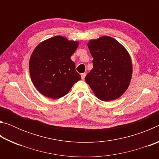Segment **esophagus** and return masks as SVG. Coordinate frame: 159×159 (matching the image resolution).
I'll list each match as a JSON object with an SVG mask.
<instances>
[{"mask_svg": "<svg viewBox=\"0 0 159 159\" xmlns=\"http://www.w3.org/2000/svg\"><path fill=\"white\" fill-rule=\"evenodd\" d=\"M80 76H81L82 79L83 80V79H85V76H86V74H85V73H83V74H80Z\"/></svg>", "mask_w": 159, "mask_h": 159, "instance_id": "1", "label": "esophagus"}]
</instances>
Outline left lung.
<instances>
[{"mask_svg": "<svg viewBox=\"0 0 159 159\" xmlns=\"http://www.w3.org/2000/svg\"><path fill=\"white\" fill-rule=\"evenodd\" d=\"M93 68L85 78L98 99L115 100L127 90L133 64L127 50L112 37L104 36L88 43Z\"/></svg>", "mask_w": 159, "mask_h": 159, "instance_id": "8db88e82", "label": "left lung"}]
</instances>
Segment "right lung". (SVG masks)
Here are the masks:
<instances>
[{
	"mask_svg": "<svg viewBox=\"0 0 159 159\" xmlns=\"http://www.w3.org/2000/svg\"><path fill=\"white\" fill-rule=\"evenodd\" d=\"M79 44L56 36L35 48L29 60V73L33 84L43 95L52 99L62 98L81 79L71 60Z\"/></svg>",
	"mask_w": 159,
	"mask_h": 159,
	"instance_id": "obj_1",
	"label": "right lung"
}]
</instances>
